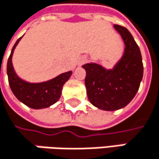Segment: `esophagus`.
Returning <instances> with one entry per match:
<instances>
[{"label":"esophagus","instance_id":"obj_1","mask_svg":"<svg viewBox=\"0 0 159 159\" xmlns=\"http://www.w3.org/2000/svg\"><path fill=\"white\" fill-rule=\"evenodd\" d=\"M85 61H86V58H85V57H81L79 60H78V62H77V64H78V65L80 66V65L84 64Z\"/></svg>","mask_w":159,"mask_h":159}]
</instances>
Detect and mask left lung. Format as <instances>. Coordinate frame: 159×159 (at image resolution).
Returning a JSON list of instances; mask_svg holds the SVG:
<instances>
[{"mask_svg": "<svg viewBox=\"0 0 159 159\" xmlns=\"http://www.w3.org/2000/svg\"><path fill=\"white\" fill-rule=\"evenodd\" d=\"M121 36L124 53L113 69L97 63H86L84 84L89 101L103 111H117L127 106L136 95L143 79V66L140 48L124 26L114 25Z\"/></svg>", "mask_w": 159, "mask_h": 159, "instance_id": "obj_1", "label": "left lung"}]
</instances>
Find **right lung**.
Returning a JSON list of instances; mask_svg holds the SVG:
<instances>
[{
	"instance_id": "add662e5",
	"label": "right lung",
	"mask_w": 159,
	"mask_h": 159,
	"mask_svg": "<svg viewBox=\"0 0 159 159\" xmlns=\"http://www.w3.org/2000/svg\"><path fill=\"white\" fill-rule=\"evenodd\" d=\"M22 38L18 39L13 47L7 61V75L12 92L22 103L29 108L45 109L56 103L61 95V89L73 72L63 73L57 77L42 83H28L17 76L12 63V57L16 45Z\"/></svg>"
}]
</instances>
